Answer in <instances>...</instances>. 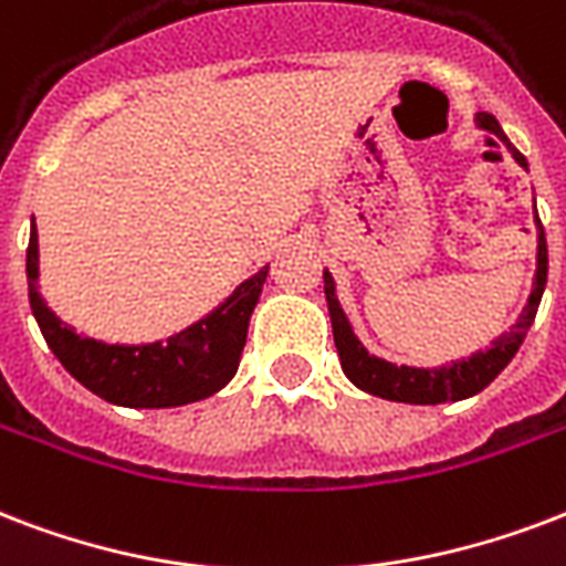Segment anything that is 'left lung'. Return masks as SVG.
Segmentation results:
<instances>
[{
    "label": "left lung",
    "mask_w": 566,
    "mask_h": 566,
    "mask_svg": "<svg viewBox=\"0 0 566 566\" xmlns=\"http://www.w3.org/2000/svg\"><path fill=\"white\" fill-rule=\"evenodd\" d=\"M474 127L493 133L507 145L511 157L528 171V163L520 150L513 148L511 139L504 136L502 124L490 115V112H478L474 115ZM534 231H537V270H534L532 293L525 302L523 314L516 317L511 329L502 332L499 338L486 347V350L472 353L469 359H457L451 365H437V368H416V365H398V361L379 359L359 340L353 332L350 317L344 314L338 302V287H335V275L323 270V282H326V302H329L332 317V335H335V347H338L340 368L347 374L353 386L377 395L382 400H398V403H418V407H437L446 400H465L484 391L499 374H502L516 350L523 347L525 335L532 329L534 317H537V305L546 291V273H549V252H546V234H543L541 216L534 207Z\"/></svg>",
    "instance_id": "obj_1"
}]
</instances>
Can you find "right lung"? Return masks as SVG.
<instances>
[{"instance_id": "obj_1", "label": "right lung", "mask_w": 566, "mask_h": 566, "mask_svg": "<svg viewBox=\"0 0 566 566\" xmlns=\"http://www.w3.org/2000/svg\"><path fill=\"white\" fill-rule=\"evenodd\" d=\"M38 228L32 226L25 249V279H29V305L43 340L55 359L82 386L115 407L166 409L196 403L219 388H226L237 374L245 332L258 296L264 291L270 264L249 275L234 287L226 302L205 314L187 329L150 344H109L88 338L64 323L41 296V258H38Z\"/></svg>"}]
</instances>
